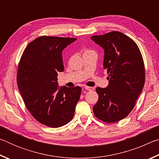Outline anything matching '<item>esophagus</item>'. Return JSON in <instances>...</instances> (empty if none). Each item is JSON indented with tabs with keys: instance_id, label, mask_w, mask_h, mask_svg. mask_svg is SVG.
Here are the masks:
<instances>
[{
	"instance_id": "1",
	"label": "esophagus",
	"mask_w": 159,
	"mask_h": 159,
	"mask_svg": "<svg viewBox=\"0 0 159 159\" xmlns=\"http://www.w3.org/2000/svg\"><path fill=\"white\" fill-rule=\"evenodd\" d=\"M84 88L86 90H89V91H92V90H94V89H95V88H93V87H88V86H85Z\"/></svg>"
}]
</instances>
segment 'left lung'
<instances>
[{
    "instance_id": "8db88e82",
    "label": "left lung",
    "mask_w": 159,
    "mask_h": 159,
    "mask_svg": "<svg viewBox=\"0 0 159 159\" xmlns=\"http://www.w3.org/2000/svg\"><path fill=\"white\" fill-rule=\"evenodd\" d=\"M91 39L104 49L103 66L109 76L107 87L96 88L99 99L93 112L104 122L119 121L130 114L144 88L143 59L135 43L121 32L111 31Z\"/></svg>"
}]
</instances>
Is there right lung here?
Wrapping results in <instances>:
<instances>
[{
    "label": "right lung",
    "mask_w": 159,
    "mask_h": 159,
    "mask_svg": "<svg viewBox=\"0 0 159 159\" xmlns=\"http://www.w3.org/2000/svg\"><path fill=\"white\" fill-rule=\"evenodd\" d=\"M74 38L41 36L29 43L19 64L17 81L26 108L35 119L58 128L74 117L81 88L59 87L57 73L64 71L62 51Z\"/></svg>",
    "instance_id": "right-lung-1"
}]
</instances>
